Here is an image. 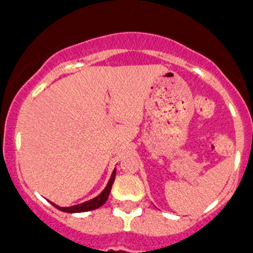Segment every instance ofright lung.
Segmentation results:
<instances>
[{"mask_svg":"<svg viewBox=\"0 0 253 253\" xmlns=\"http://www.w3.org/2000/svg\"><path fill=\"white\" fill-rule=\"evenodd\" d=\"M115 176H116V168L113 169L112 174H111L110 180L107 183V185L104 186V189L99 193L98 195L93 199L87 200V202H83L81 204H76V206H70V207H60L58 204H54L53 202H50V203L53 204L56 209L61 211H65V213H82V211H93V209L99 208L101 206H103L106 203V200L108 199V195H110L111 188H112V184L115 181Z\"/></svg>","mask_w":253,"mask_h":253,"instance_id":"right-lung-1","label":"right lung"}]
</instances>
